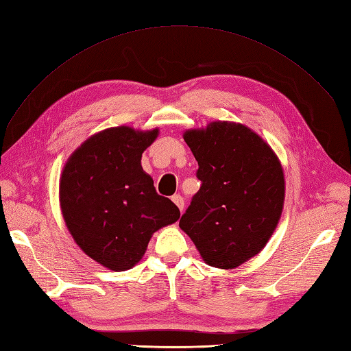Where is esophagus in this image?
I'll return each mask as SVG.
<instances>
[{
    "label": "esophagus",
    "instance_id": "34e87169",
    "mask_svg": "<svg viewBox=\"0 0 351 351\" xmlns=\"http://www.w3.org/2000/svg\"><path fill=\"white\" fill-rule=\"evenodd\" d=\"M171 199H173V202L177 205L178 210L183 211V208H184V199H183L182 195H174Z\"/></svg>",
    "mask_w": 351,
    "mask_h": 351
}]
</instances>
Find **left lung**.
Returning <instances> with one entry per match:
<instances>
[{"mask_svg":"<svg viewBox=\"0 0 351 351\" xmlns=\"http://www.w3.org/2000/svg\"><path fill=\"white\" fill-rule=\"evenodd\" d=\"M198 160L199 191L180 219L205 263L232 269L258 254L278 223L285 176L276 153L240 123L184 132Z\"/></svg>","mask_w":351,"mask_h":351,"instance_id":"left-lung-1","label":"left lung"}]
</instances>
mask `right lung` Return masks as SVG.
Masks as SVG:
<instances>
[{
    "label": "right lung",
    "instance_id": "add662e5",
    "mask_svg": "<svg viewBox=\"0 0 351 351\" xmlns=\"http://www.w3.org/2000/svg\"><path fill=\"white\" fill-rule=\"evenodd\" d=\"M156 136L158 130L110 128L84 141L62 171L59 199L68 230L89 258L113 271L132 268L153 232L180 217L141 168Z\"/></svg>",
    "mask_w": 351,
    "mask_h": 351
}]
</instances>
